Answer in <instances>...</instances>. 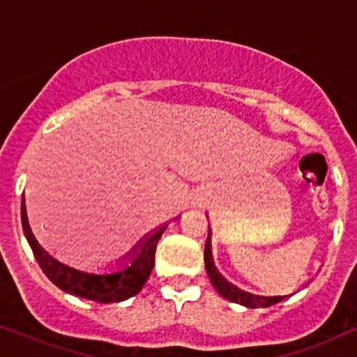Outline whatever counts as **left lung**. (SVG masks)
I'll return each instance as SVG.
<instances>
[{
  "label": "left lung",
  "instance_id": "8db88e82",
  "mask_svg": "<svg viewBox=\"0 0 357 357\" xmlns=\"http://www.w3.org/2000/svg\"><path fill=\"white\" fill-rule=\"evenodd\" d=\"M210 228V227H208ZM211 235V230H210ZM210 235H208L206 245H204V267H206L208 277H210L213 287L218 290V294L227 301L235 302V304L250 307V309H258V307H270L273 304H278V302L285 301L290 296H257V294H250L245 292V290L238 289L236 285L230 284L221 273L216 270L215 264H213V257H211V243H210Z\"/></svg>",
  "mask_w": 357,
  "mask_h": 357
}]
</instances>
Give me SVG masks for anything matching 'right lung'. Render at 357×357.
Returning <instances> with one entry per match:
<instances>
[{"instance_id":"add662e5","label":"right lung","mask_w":357,"mask_h":357,"mask_svg":"<svg viewBox=\"0 0 357 357\" xmlns=\"http://www.w3.org/2000/svg\"><path fill=\"white\" fill-rule=\"evenodd\" d=\"M22 225L24 236H26L28 243L33 250V255L45 275L67 294L99 302V304L122 302L141 292L151 272H153L158 241L167 227V225H162L153 235L139 241L136 247L127 253L126 261L116 272L89 273L84 272V270L73 268L67 264H61L55 257H52L47 250L40 247V243L30 230V225H28L24 203H22Z\"/></svg>"}]
</instances>
